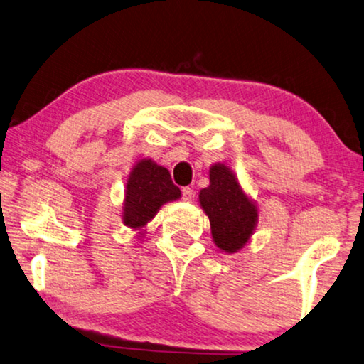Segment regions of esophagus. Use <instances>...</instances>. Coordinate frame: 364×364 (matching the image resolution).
Here are the masks:
<instances>
[{"label": "esophagus", "instance_id": "1", "mask_svg": "<svg viewBox=\"0 0 364 364\" xmlns=\"http://www.w3.org/2000/svg\"><path fill=\"white\" fill-rule=\"evenodd\" d=\"M181 193H183V200H186V203H189V200H193V198H194L193 188H189V186L183 188Z\"/></svg>", "mask_w": 364, "mask_h": 364}]
</instances>
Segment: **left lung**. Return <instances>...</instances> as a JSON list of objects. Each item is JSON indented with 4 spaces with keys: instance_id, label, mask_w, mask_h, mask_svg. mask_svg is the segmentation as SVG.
<instances>
[{
    "instance_id": "obj_1",
    "label": "left lung",
    "mask_w": 364,
    "mask_h": 364,
    "mask_svg": "<svg viewBox=\"0 0 364 364\" xmlns=\"http://www.w3.org/2000/svg\"><path fill=\"white\" fill-rule=\"evenodd\" d=\"M209 186L200 189L199 204L209 217L213 243L227 255L240 252L251 241L259 220L256 200L241 188L233 170L225 164H213Z\"/></svg>"
}]
</instances>
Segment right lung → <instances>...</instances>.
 Segmentation results:
<instances>
[{
  "instance_id": "obj_1",
  "label": "right lung",
  "mask_w": 364,
  "mask_h": 364,
  "mask_svg": "<svg viewBox=\"0 0 364 364\" xmlns=\"http://www.w3.org/2000/svg\"><path fill=\"white\" fill-rule=\"evenodd\" d=\"M181 198L180 188L171 181L170 171L152 159H139L126 181L123 200V223L142 238L146 227L157 215L160 207Z\"/></svg>"
}]
</instances>
